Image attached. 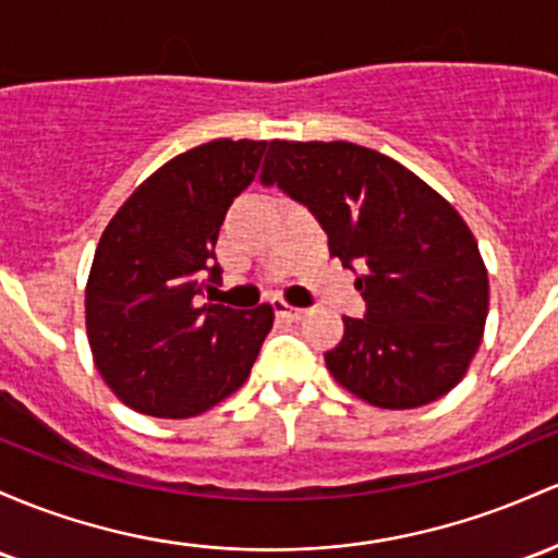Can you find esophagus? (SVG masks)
<instances>
[{
    "label": "esophagus",
    "instance_id": "34e87169",
    "mask_svg": "<svg viewBox=\"0 0 558 558\" xmlns=\"http://www.w3.org/2000/svg\"><path fill=\"white\" fill-rule=\"evenodd\" d=\"M272 310L280 320H302L304 317V310L291 307V304H286L283 299H272Z\"/></svg>",
    "mask_w": 558,
    "mask_h": 558
}]
</instances>
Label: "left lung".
<instances>
[{
    "label": "left lung",
    "mask_w": 558,
    "mask_h": 558,
    "mask_svg": "<svg viewBox=\"0 0 558 558\" xmlns=\"http://www.w3.org/2000/svg\"><path fill=\"white\" fill-rule=\"evenodd\" d=\"M262 185L315 214L330 256L363 269L365 317H344L330 376L368 405L421 408L466 376L482 344L487 267L469 225L437 190L354 143L272 140Z\"/></svg>",
    "instance_id": "8db88e82"
}]
</instances>
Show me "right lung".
I'll list each match as a JSON object with an SVG mask.
<instances>
[{"instance_id": "1", "label": "right lung", "mask_w": 558, "mask_h": 558, "mask_svg": "<svg viewBox=\"0 0 558 558\" xmlns=\"http://www.w3.org/2000/svg\"><path fill=\"white\" fill-rule=\"evenodd\" d=\"M265 140H214L153 171L102 230L92 259L87 339L124 405L190 418L241 389L275 312L201 304L222 278L214 246L232 198L262 167Z\"/></svg>"}]
</instances>
